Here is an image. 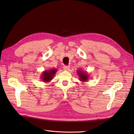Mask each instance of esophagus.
I'll return each mask as SVG.
<instances>
[{"instance_id":"34e87169","label":"esophagus","mask_w":134,"mask_h":134,"mask_svg":"<svg viewBox=\"0 0 134 134\" xmlns=\"http://www.w3.org/2000/svg\"><path fill=\"white\" fill-rule=\"evenodd\" d=\"M63 69H64V70H66V71H68V70H69L70 67L69 66H68V65H64V67H63Z\"/></svg>"}]
</instances>
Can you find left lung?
I'll return each mask as SVG.
<instances>
[{
    "instance_id": "1",
    "label": "left lung",
    "mask_w": 134,
    "mask_h": 134,
    "mask_svg": "<svg viewBox=\"0 0 134 134\" xmlns=\"http://www.w3.org/2000/svg\"><path fill=\"white\" fill-rule=\"evenodd\" d=\"M76 72L78 74V75L79 76V80L80 81H82V82H86V81L88 80L89 76L87 72L79 70L77 71Z\"/></svg>"
}]
</instances>
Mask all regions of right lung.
I'll return each mask as SVG.
<instances>
[{
  "label": "right lung",
  "mask_w": 134,
  "mask_h": 134,
  "mask_svg": "<svg viewBox=\"0 0 134 134\" xmlns=\"http://www.w3.org/2000/svg\"><path fill=\"white\" fill-rule=\"evenodd\" d=\"M57 69H52L50 70L44 71L42 72V79L44 82H49L50 80L53 79L54 75H55Z\"/></svg>",
  "instance_id": "obj_1"
}]
</instances>
